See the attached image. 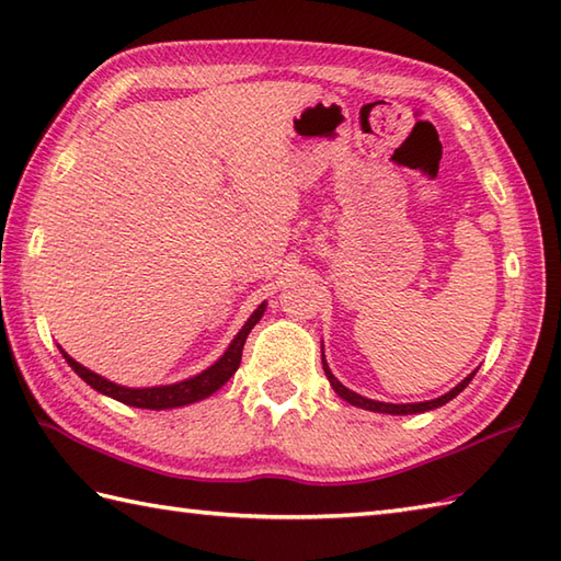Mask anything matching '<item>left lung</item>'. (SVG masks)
Segmentation results:
<instances>
[{
  "mask_svg": "<svg viewBox=\"0 0 561 561\" xmlns=\"http://www.w3.org/2000/svg\"><path fill=\"white\" fill-rule=\"evenodd\" d=\"M323 371H325V376H328V380H330V386L335 388V392H337V396H340L342 400H347L350 404H354V408L371 410V412H383V414H416V412H428V410H434V408H440V404H446L448 400L456 398L458 392H462L465 388H468V383H470L472 376H474V374H470L468 378L462 380V383H458L450 392H446V396H440V398H436V400H428V402H410V404H390V402H376V400L362 398V396H356L354 390L344 388V386L340 383V380H337L335 376H332L330 366L325 364V356H323Z\"/></svg>",
  "mask_w": 561,
  "mask_h": 561,
  "instance_id": "left-lung-1",
  "label": "left lung"
}]
</instances>
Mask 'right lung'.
<instances>
[{
    "mask_svg": "<svg viewBox=\"0 0 561 561\" xmlns=\"http://www.w3.org/2000/svg\"><path fill=\"white\" fill-rule=\"evenodd\" d=\"M265 313V304L257 306V311L248 318V323L243 325V330L238 332L233 337V342L229 344V350L224 352L221 359L209 366L207 371H202L195 378H187L181 380V383H173V386H159V388H125V386H117L111 383V380L101 378L99 374L89 371L87 366H81L79 362L71 359L67 352H62V356L67 359V364L75 368V371L87 380V383L103 392V396H108L113 400H121L125 404H133V408H141V410H171V408H183V404L190 402H197V400H205L209 398L211 392H217L226 380H229L236 368L241 366V356H243V344L250 335V330L255 328L257 320Z\"/></svg>",
    "mask_w": 561,
    "mask_h": 561,
    "instance_id": "right-lung-1",
    "label": "right lung"
}]
</instances>
